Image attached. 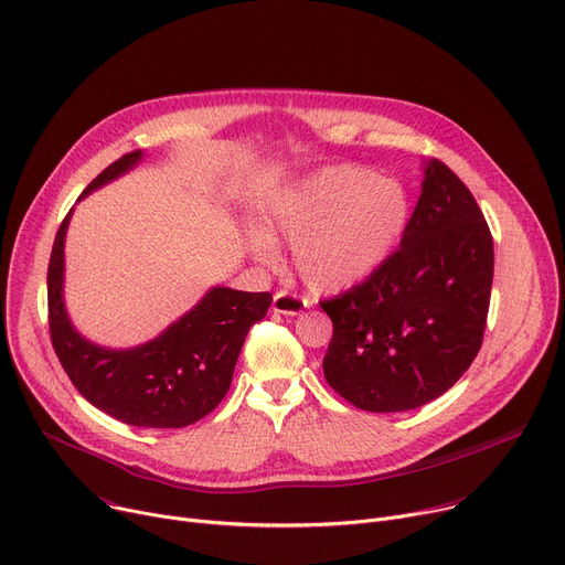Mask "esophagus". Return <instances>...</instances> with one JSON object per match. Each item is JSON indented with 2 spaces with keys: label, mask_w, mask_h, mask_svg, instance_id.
Here are the masks:
<instances>
[{
  "label": "esophagus",
  "mask_w": 565,
  "mask_h": 565,
  "mask_svg": "<svg viewBox=\"0 0 565 565\" xmlns=\"http://www.w3.org/2000/svg\"><path fill=\"white\" fill-rule=\"evenodd\" d=\"M274 312H278V315H289V317H296V315H301L303 310H306V301L301 296H296V294H291V291H278L276 296H274Z\"/></svg>",
  "instance_id": "esophagus-1"
}]
</instances>
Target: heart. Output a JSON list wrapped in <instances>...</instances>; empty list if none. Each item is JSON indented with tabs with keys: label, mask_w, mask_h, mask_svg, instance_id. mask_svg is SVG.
I'll use <instances>...</instances> for the list:
<instances>
[{
	"label": "heart",
	"mask_w": 565,
	"mask_h": 565,
	"mask_svg": "<svg viewBox=\"0 0 565 565\" xmlns=\"http://www.w3.org/2000/svg\"><path fill=\"white\" fill-rule=\"evenodd\" d=\"M408 195L394 180L353 163L326 169L274 195L259 218L253 250L271 257L294 244L298 278L315 294H340L370 280L408 225Z\"/></svg>",
	"instance_id": "heart-1"
}]
</instances>
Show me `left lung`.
<instances>
[{
	"mask_svg": "<svg viewBox=\"0 0 565 565\" xmlns=\"http://www.w3.org/2000/svg\"><path fill=\"white\" fill-rule=\"evenodd\" d=\"M494 253L470 189L440 159L424 182L402 246L362 285L321 301L333 321L323 376L370 413L438 399L477 358Z\"/></svg>",
	"mask_w": 565,
	"mask_h": 565,
	"instance_id": "obj_1",
	"label": "left lung"
}]
</instances>
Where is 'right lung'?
<instances>
[{"instance_id": "1", "label": "right lung", "mask_w": 565, "mask_h": 565, "mask_svg": "<svg viewBox=\"0 0 565 565\" xmlns=\"http://www.w3.org/2000/svg\"><path fill=\"white\" fill-rule=\"evenodd\" d=\"M135 150L116 159L79 195L125 175L141 161ZM63 218L47 267L50 335L61 367L97 411L143 428H180L210 415L225 396L253 323L264 319L274 296L212 287L201 303L135 349H105L82 338L63 303Z\"/></svg>"}]
</instances>
